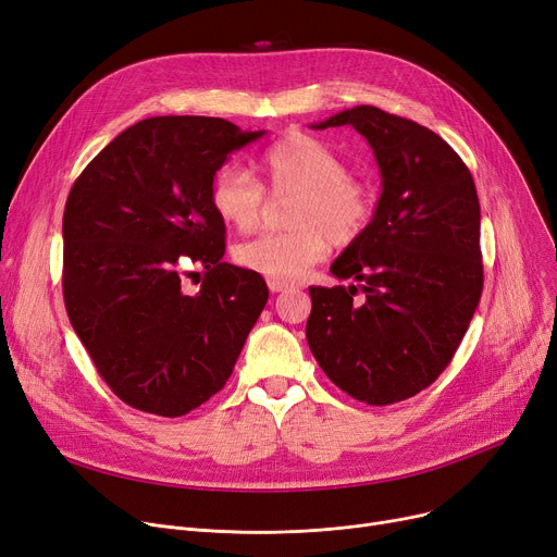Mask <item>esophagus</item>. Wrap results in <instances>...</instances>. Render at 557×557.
<instances>
[{
  "mask_svg": "<svg viewBox=\"0 0 557 557\" xmlns=\"http://www.w3.org/2000/svg\"><path fill=\"white\" fill-rule=\"evenodd\" d=\"M294 284L286 282V280H275V277H269V288L273 290V294H282V290L290 288Z\"/></svg>",
  "mask_w": 557,
  "mask_h": 557,
  "instance_id": "obj_1",
  "label": "esophagus"
}]
</instances>
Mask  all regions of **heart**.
Masks as SVG:
<instances>
[{
	"label": "heart",
	"mask_w": 557,
	"mask_h": 557,
	"mask_svg": "<svg viewBox=\"0 0 557 557\" xmlns=\"http://www.w3.org/2000/svg\"><path fill=\"white\" fill-rule=\"evenodd\" d=\"M259 166L273 194H298L288 210L290 230L269 232L234 248L242 269L275 280H298L325 259L330 244L349 246L363 237L376 210L370 183L349 173L347 160L309 133L294 131L261 156ZM210 202L216 216L239 232L259 225L267 191L239 164L216 171Z\"/></svg>",
	"instance_id": "heart-1"
}]
</instances>
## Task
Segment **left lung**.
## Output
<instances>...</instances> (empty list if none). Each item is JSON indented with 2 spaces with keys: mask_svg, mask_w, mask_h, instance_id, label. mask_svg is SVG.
<instances>
[{
  "mask_svg": "<svg viewBox=\"0 0 557 557\" xmlns=\"http://www.w3.org/2000/svg\"><path fill=\"white\" fill-rule=\"evenodd\" d=\"M332 126L368 139L384 191L363 237L332 263L355 284L309 288L307 343L343 393L388 406L431 386L470 327L483 290L481 205L470 169L433 131L374 106L313 128Z\"/></svg>",
  "mask_w": 557,
  "mask_h": 557,
  "instance_id": "obj_1",
  "label": "left lung"
}]
</instances>
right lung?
Here are the masks:
<instances>
[{
    "instance_id": "right-lung-1",
    "label": "right lung",
    "mask_w": 557,
    "mask_h": 557,
    "mask_svg": "<svg viewBox=\"0 0 557 557\" xmlns=\"http://www.w3.org/2000/svg\"><path fill=\"white\" fill-rule=\"evenodd\" d=\"M219 116H151L116 135L76 178L63 214L70 323L110 391L181 418L216 395L269 300L232 267L210 202L232 151L261 137ZM203 271L196 295L182 282Z\"/></svg>"
}]
</instances>
